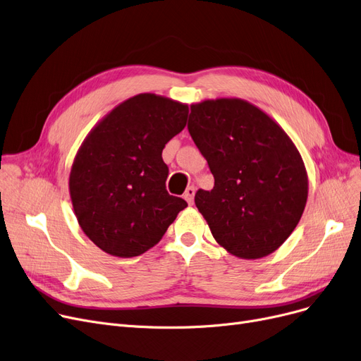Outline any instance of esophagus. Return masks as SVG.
Masks as SVG:
<instances>
[{"mask_svg": "<svg viewBox=\"0 0 361 361\" xmlns=\"http://www.w3.org/2000/svg\"><path fill=\"white\" fill-rule=\"evenodd\" d=\"M195 193H196V190H195V187L193 185H190V187H187L185 189V192H184V199L187 200V203H189V205H192L193 203V199H195Z\"/></svg>", "mask_w": 361, "mask_h": 361, "instance_id": "esophagus-1", "label": "esophagus"}]
</instances>
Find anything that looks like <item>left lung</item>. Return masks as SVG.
Returning <instances> with one entry per match:
<instances>
[{"mask_svg":"<svg viewBox=\"0 0 361 361\" xmlns=\"http://www.w3.org/2000/svg\"><path fill=\"white\" fill-rule=\"evenodd\" d=\"M187 128L214 176L195 203L214 239L243 259L267 257L302 216L308 178L289 135L261 109L240 99L190 106Z\"/></svg>","mask_w":361,"mask_h":361,"instance_id":"obj_1","label":"left lung"}]
</instances>
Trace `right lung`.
Masks as SVG:
<instances>
[{"label": "right lung", "instance_id": "1", "mask_svg": "<svg viewBox=\"0 0 361 361\" xmlns=\"http://www.w3.org/2000/svg\"><path fill=\"white\" fill-rule=\"evenodd\" d=\"M189 106L145 92L118 104L78 150L69 192L78 223L104 252L131 258L158 243L187 207L166 192L162 150Z\"/></svg>", "mask_w": 361, "mask_h": 361}]
</instances>
